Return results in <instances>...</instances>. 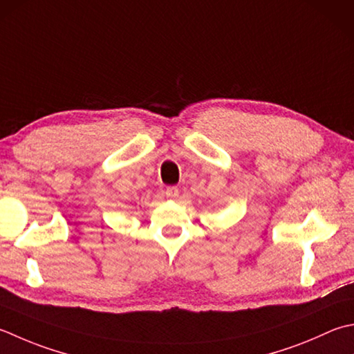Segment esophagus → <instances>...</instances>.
Wrapping results in <instances>:
<instances>
[{"label": "esophagus", "instance_id": "1", "mask_svg": "<svg viewBox=\"0 0 354 354\" xmlns=\"http://www.w3.org/2000/svg\"><path fill=\"white\" fill-rule=\"evenodd\" d=\"M165 196L167 198H178L179 196V189L175 185H170L165 189Z\"/></svg>", "mask_w": 354, "mask_h": 354}]
</instances>
